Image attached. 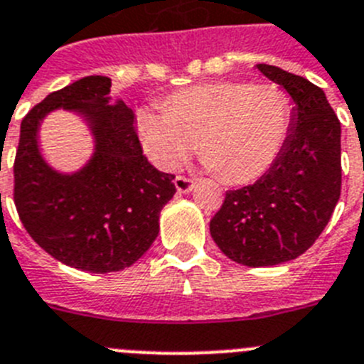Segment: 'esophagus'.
<instances>
[{
    "label": "esophagus",
    "mask_w": 364,
    "mask_h": 364,
    "mask_svg": "<svg viewBox=\"0 0 364 364\" xmlns=\"http://www.w3.org/2000/svg\"><path fill=\"white\" fill-rule=\"evenodd\" d=\"M174 185L176 190H178V194H188V192H192V188H194V181L188 178H183V176H178V178L174 179Z\"/></svg>",
    "instance_id": "obj_1"
}]
</instances>
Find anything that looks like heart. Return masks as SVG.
I'll return each mask as SVG.
<instances>
[{"label": "heart", "instance_id": "b5f03b06", "mask_svg": "<svg viewBox=\"0 0 364 364\" xmlns=\"http://www.w3.org/2000/svg\"><path fill=\"white\" fill-rule=\"evenodd\" d=\"M292 105L272 83L215 81L174 92L165 110L137 114V137L154 166L172 170L198 146L223 181L259 179L279 156Z\"/></svg>", "mask_w": 364, "mask_h": 364}]
</instances>
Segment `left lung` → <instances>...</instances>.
<instances>
[{
	"mask_svg": "<svg viewBox=\"0 0 364 364\" xmlns=\"http://www.w3.org/2000/svg\"><path fill=\"white\" fill-rule=\"evenodd\" d=\"M255 68L290 96V130L254 185L228 190L210 234L228 259L259 268L299 257L328 225L341 194V123L309 80L274 65Z\"/></svg>",
	"mask_w": 364,
	"mask_h": 364,
	"instance_id": "8db88e82",
	"label": "left lung"
}]
</instances>
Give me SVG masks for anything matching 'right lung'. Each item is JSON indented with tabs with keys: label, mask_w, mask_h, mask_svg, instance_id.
<instances>
[{
	"label": "right lung",
	"mask_w": 364,
	"mask_h": 364,
	"mask_svg": "<svg viewBox=\"0 0 364 364\" xmlns=\"http://www.w3.org/2000/svg\"><path fill=\"white\" fill-rule=\"evenodd\" d=\"M107 76L52 92L23 117L14 163V201L23 227L63 264L109 274L136 263L159 234L174 176L154 168L134 130V112L112 101ZM55 109L77 115L93 136L91 158L72 173L52 167L38 132Z\"/></svg>",
	"instance_id": "obj_1"
}]
</instances>
